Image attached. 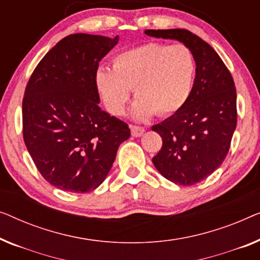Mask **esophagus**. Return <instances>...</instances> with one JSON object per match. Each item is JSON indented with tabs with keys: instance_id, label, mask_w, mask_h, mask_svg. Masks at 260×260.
<instances>
[{
	"instance_id": "1",
	"label": "esophagus",
	"mask_w": 260,
	"mask_h": 260,
	"mask_svg": "<svg viewBox=\"0 0 260 260\" xmlns=\"http://www.w3.org/2000/svg\"><path fill=\"white\" fill-rule=\"evenodd\" d=\"M131 135L134 137H141L143 134L145 133V129L143 126H137V125H130Z\"/></svg>"
}]
</instances>
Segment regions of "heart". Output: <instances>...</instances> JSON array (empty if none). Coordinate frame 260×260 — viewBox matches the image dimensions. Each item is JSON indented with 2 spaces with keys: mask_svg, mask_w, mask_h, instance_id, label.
<instances>
[{
  "mask_svg": "<svg viewBox=\"0 0 260 260\" xmlns=\"http://www.w3.org/2000/svg\"><path fill=\"white\" fill-rule=\"evenodd\" d=\"M193 75V57L185 46L146 43L118 52L112 70L100 67L95 84L109 112L117 116L124 114L134 89V117L146 119L155 112L169 116L178 111L189 99Z\"/></svg>",
  "mask_w": 260,
  "mask_h": 260,
  "instance_id": "obj_1",
  "label": "heart"
}]
</instances>
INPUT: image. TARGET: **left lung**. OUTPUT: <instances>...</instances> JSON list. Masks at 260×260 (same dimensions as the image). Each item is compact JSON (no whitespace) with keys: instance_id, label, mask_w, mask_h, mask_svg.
Segmentation results:
<instances>
[{"instance_id":"1","label":"left lung","mask_w":260,"mask_h":260,"mask_svg":"<svg viewBox=\"0 0 260 260\" xmlns=\"http://www.w3.org/2000/svg\"><path fill=\"white\" fill-rule=\"evenodd\" d=\"M144 34L178 41L196 62V77L186 103L151 127L163 141L152 158L158 172L178 185H193L216 171L230 149L237 125L235 82L212 47L189 30H145Z\"/></svg>"}]
</instances>
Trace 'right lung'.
<instances>
[{"instance_id":"1","label":"right lung","mask_w":260,"mask_h":260,"mask_svg":"<svg viewBox=\"0 0 260 260\" xmlns=\"http://www.w3.org/2000/svg\"><path fill=\"white\" fill-rule=\"evenodd\" d=\"M90 34L64 37L30 77L22 103L25 146L43 178L59 190L99 187L130 137L126 123L99 107V63L118 43Z\"/></svg>"}]
</instances>
